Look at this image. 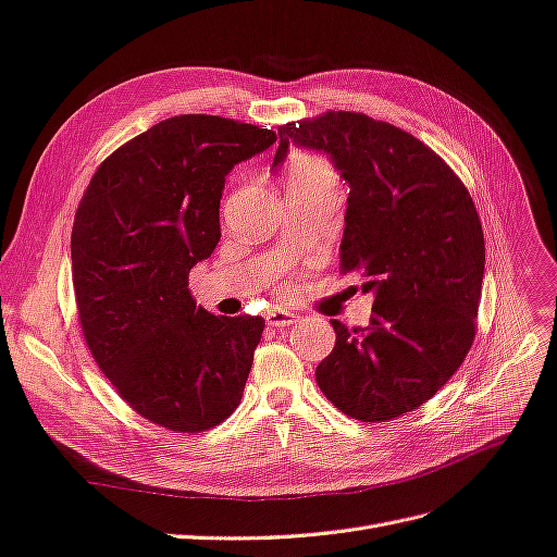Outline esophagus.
<instances>
[{
  "label": "esophagus",
  "mask_w": 557,
  "mask_h": 557,
  "mask_svg": "<svg viewBox=\"0 0 557 557\" xmlns=\"http://www.w3.org/2000/svg\"><path fill=\"white\" fill-rule=\"evenodd\" d=\"M265 320H268V324H270V326L284 329V326H294L296 322H300V317H298V314H294V312H287V310L277 308V310H270Z\"/></svg>",
  "instance_id": "34e87169"
}]
</instances>
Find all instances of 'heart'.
<instances>
[{
    "label": "heart",
    "instance_id": "obj_1",
    "mask_svg": "<svg viewBox=\"0 0 557 557\" xmlns=\"http://www.w3.org/2000/svg\"><path fill=\"white\" fill-rule=\"evenodd\" d=\"M287 184H338V174L320 153H296L287 168Z\"/></svg>",
    "mask_w": 557,
    "mask_h": 557
}]
</instances>
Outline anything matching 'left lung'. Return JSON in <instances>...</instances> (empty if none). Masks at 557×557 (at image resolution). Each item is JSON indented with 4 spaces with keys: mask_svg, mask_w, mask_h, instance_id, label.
I'll return each mask as SVG.
<instances>
[{
    "mask_svg": "<svg viewBox=\"0 0 557 557\" xmlns=\"http://www.w3.org/2000/svg\"><path fill=\"white\" fill-rule=\"evenodd\" d=\"M289 141L331 156L349 184L341 273L373 292L367 329L331 320L336 345L317 385L345 416L389 422L416 410L462 367L475 338L485 240L465 182L424 141L357 111L280 125Z\"/></svg>",
    "mask_w": 557,
    "mask_h": 557,
    "instance_id": "left-lung-1",
    "label": "left lung"
}]
</instances>
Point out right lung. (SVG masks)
I'll list each match as a JSON object with an SVG mask.
<instances>
[{
  "label": "right lung",
  "instance_id": "1",
  "mask_svg": "<svg viewBox=\"0 0 557 557\" xmlns=\"http://www.w3.org/2000/svg\"><path fill=\"white\" fill-rule=\"evenodd\" d=\"M259 125L182 114L95 170L72 226V282L90 355L137 416L200 434L240 406L265 320L196 306L188 273L214 251L235 163L275 145Z\"/></svg>",
  "mask_w": 557,
  "mask_h": 557
}]
</instances>
